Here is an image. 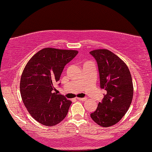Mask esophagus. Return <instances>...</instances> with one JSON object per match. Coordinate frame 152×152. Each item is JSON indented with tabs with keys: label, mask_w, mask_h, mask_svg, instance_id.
Wrapping results in <instances>:
<instances>
[{
	"label": "esophagus",
	"mask_w": 152,
	"mask_h": 152,
	"mask_svg": "<svg viewBox=\"0 0 152 152\" xmlns=\"http://www.w3.org/2000/svg\"><path fill=\"white\" fill-rule=\"evenodd\" d=\"M76 99L78 101H84L86 100V98H76Z\"/></svg>",
	"instance_id": "34e87169"
}]
</instances>
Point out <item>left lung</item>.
<instances>
[{"label":"left lung","instance_id":"left-lung-1","mask_svg":"<svg viewBox=\"0 0 152 152\" xmlns=\"http://www.w3.org/2000/svg\"><path fill=\"white\" fill-rule=\"evenodd\" d=\"M96 60L100 87L106 91L91 117L102 127H110L122 119L129 108L133 95L132 78L127 65L107 50L90 52Z\"/></svg>","mask_w":152,"mask_h":152}]
</instances>
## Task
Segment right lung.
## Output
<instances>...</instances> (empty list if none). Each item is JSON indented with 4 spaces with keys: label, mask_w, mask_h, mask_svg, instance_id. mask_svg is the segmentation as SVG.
<instances>
[{
    "label": "right lung",
    "mask_w": 152,
    "mask_h": 152,
    "mask_svg": "<svg viewBox=\"0 0 152 152\" xmlns=\"http://www.w3.org/2000/svg\"><path fill=\"white\" fill-rule=\"evenodd\" d=\"M78 53L76 50L44 48L25 66L20 78V95L30 115L41 124L54 126L67 115L72 102L55 92L54 86L64 67Z\"/></svg>",
    "instance_id": "1"
}]
</instances>
